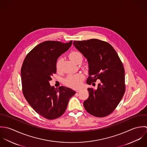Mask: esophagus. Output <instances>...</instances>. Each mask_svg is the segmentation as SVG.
<instances>
[{"instance_id": "obj_1", "label": "esophagus", "mask_w": 147, "mask_h": 147, "mask_svg": "<svg viewBox=\"0 0 147 147\" xmlns=\"http://www.w3.org/2000/svg\"><path fill=\"white\" fill-rule=\"evenodd\" d=\"M80 91H81V89H78V90H76V92H80Z\"/></svg>"}]
</instances>
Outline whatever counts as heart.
Masks as SVG:
<instances>
[{
	"mask_svg": "<svg viewBox=\"0 0 147 147\" xmlns=\"http://www.w3.org/2000/svg\"><path fill=\"white\" fill-rule=\"evenodd\" d=\"M68 57L70 60L72 61L76 62V61L80 58H82V55L80 53L78 52H70ZM62 59L61 58L59 59L57 63H56V69L57 70H59L61 67V65L62 62ZM85 78V76L82 73H78L76 74H73V75H69L66 79L65 80V84L70 88H78L81 85L82 81L84 80Z\"/></svg>",
	"mask_w": 147,
	"mask_h": 147,
	"instance_id": "obj_1",
	"label": "heart"
}]
</instances>
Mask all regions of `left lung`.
Segmentation results:
<instances>
[{
    "mask_svg": "<svg viewBox=\"0 0 147 147\" xmlns=\"http://www.w3.org/2000/svg\"><path fill=\"white\" fill-rule=\"evenodd\" d=\"M74 46L87 59L88 77L86 83L95 84L96 89L88 88V99L84 106L94 117H104L113 112L125 92L124 69L114 48L98 39L74 41Z\"/></svg>",
    "mask_w": 147,
    "mask_h": 147,
    "instance_id": "obj_1",
    "label": "left lung"
}]
</instances>
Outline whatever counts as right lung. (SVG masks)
<instances>
[{
	"mask_svg": "<svg viewBox=\"0 0 147 147\" xmlns=\"http://www.w3.org/2000/svg\"><path fill=\"white\" fill-rule=\"evenodd\" d=\"M72 41L63 43L42 42L35 47L24 60L21 77L24 97L34 110L48 119H55L65 111L70 98L76 94L71 88H55L49 81L56 73L59 57L66 52Z\"/></svg>",
	"mask_w": 147,
	"mask_h": 147,
	"instance_id": "right-lung-1",
	"label": "right lung"
}]
</instances>
